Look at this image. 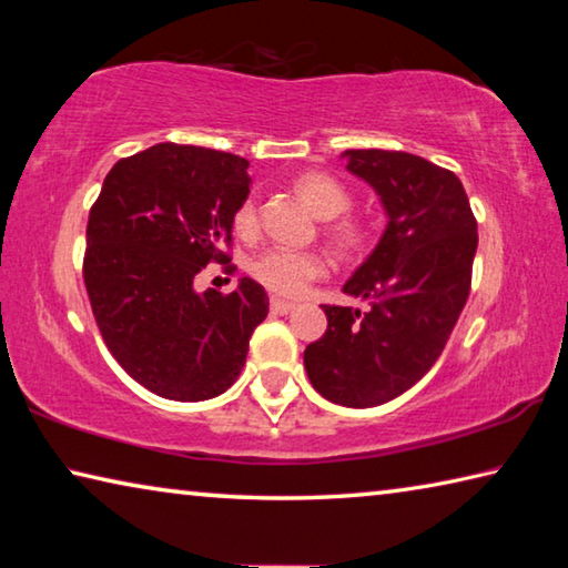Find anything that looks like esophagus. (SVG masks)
<instances>
[{
	"instance_id": "obj_1",
	"label": "esophagus",
	"mask_w": 568,
	"mask_h": 568,
	"mask_svg": "<svg viewBox=\"0 0 568 568\" xmlns=\"http://www.w3.org/2000/svg\"><path fill=\"white\" fill-rule=\"evenodd\" d=\"M271 311L277 313V315H287V313L295 311V303L281 301V297H273V301H271Z\"/></svg>"
}]
</instances>
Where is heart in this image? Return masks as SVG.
<instances>
[{
  "label": "heart",
  "mask_w": 568,
  "mask_h": 568,
  "mask_svg": "<svg viewBox=\"0 0 568 568\" xmlns=\"http://www.w3.org/2000/svg\"><path fill=\"white\" fill-rule=\"evenodd\" d=\"M293 190L315 217L328 220L325 235H328L335 253H358L365 237H368V227H365L363 220L345 215V210L351 207V192L338 180L325 175V172L311 170L293 180ZM257 227H261V215H257L255 197H245L233 213V230L240 237L250 240L257 235ZM323 273L325 261L318 253H295V250L281 247L265 250L250 263V275L277 295L303 293L307 283L318 281Z\"/></svg>",
  "instance_id": "b5f03b06"
}]
</instances>
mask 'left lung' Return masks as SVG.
<instances>
[{
	"mask_svg": "<svg viewBox=\"0 0 568 568\" xmlns=\"http://www.w3.org/2000/svg\"><path fill=\"white\" fill-rule=\"evenodd\" d=\"M341 158L376 190L388 223L343 285L371 311L323 305L328 331L307 345L303 363L323 398L373 408L416 386L444 353L470 291L478 233L450 170L408 152L345 150Z\"/></svg>",
	"mask_w": 568,
	"mask_h": 568,
	"instance_id": "obj_1",
	"label": "left lung"
}]
</instances>
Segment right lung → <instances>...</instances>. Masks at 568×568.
<instances>
[{
	"label": "right lung",
	"mask_w": 568,
	"mask_h": 568,
	"mask_svg": "<svg viewBox=\"0 0 568 568\" xmlns=\"http://www.w3.org/2000/svg\"><path fill=\"white\" fill-rule=\"evenodd\" d=\"M247 192L245 158L160 142L120 160L90 210L84 285L94 321L114 361L162 398L225 393L265 321V287L250 277L230 295L192 285L207 263L230 261L220 247Z\"/></svg>",
	"instance_id": "1"
}]
</instances>
